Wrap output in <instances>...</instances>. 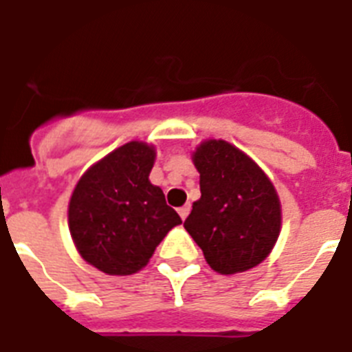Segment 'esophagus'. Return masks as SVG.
Here are the masks:
<instances>
[{
    "instance_id": "esophagus-1",
    "label": "esophagus",
    "mask_w": 352,
    "mask_h": 352,
    "mask_svg": "<svg viewBox=\"0 0 352 352\" xmlns=\"http://www.w3.org/2000/svg\"><path fill=\"white\" fill-rule=\"evenodd\" d=\"M188 214H190V204H184V206H181V208H179V215H181L182 221L186 219Z\"/></svg>"
}]
</instances>
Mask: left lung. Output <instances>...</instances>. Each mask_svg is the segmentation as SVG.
I'll return each mask as SVG.
<instances>
[{
    "label": "left lung",
    "instance_id": "1",
    "mask_svg": "<svg viewBox=\"0 0 352 352\" xmlns=\"http://www.w3.org/2000/svg\"><path fill=\"white\" fill-rule=\"evenodd\" d=\"M201 199L184 228L215 272L256 267L270 254L281 226L272 182L243 151L225 140H206L193 153Z\"/></svg>",
    "mask_w": 352,
    "mask_h": 352
}]
</instances>
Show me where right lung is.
<instances>
[{
  "instance_id": "1",
  "label": "right lung",
  "mask_w": 352,
  "mask_h": 352,
  "mask_svg": "<svg viewBox=\"0 0 352 352\" xmlns=\"http://www.w3.org/2000/svg\"><path fill=\"white\" fill-rule=\"evenodd\" d=\"M155 149L127 142L91 166L69 203V230L80 256L109 276L146 267L155 248L182 221L149 182Z\"/></svg>"
}]
</instances>
